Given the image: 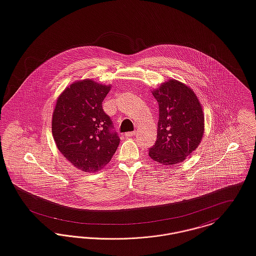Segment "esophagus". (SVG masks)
Instances as JSON below:
<instances>
[{
  "mask_svg": "<svg viewBox=\"0 0 256 256\" xmlns=\"http://www.w3.org/2000/svg\"><path fill=\"white\" fill-rule=\"evenodd\" d=\"M135 134H136L135 131H133V132H127V133H125V136H126V137H133Z\"/></svg>",
  "mask_w": 256,
  "mask_h": 256,
  "instance_id": "34e87169",
  "label": "esophagus"
}]
</instances>
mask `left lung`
<instances>
[{
	"label": "left lung",
	"mask_w": 256,
	"mask_h": 256,
	"mask_svg": "<svg viewBox=\"0 0 256 256\" xmlns=\"http://www.w3.org/2000/svg\"><path fill=\"white\" fill-rule=\"evenodd\" d=\"M152 94L160 106L158 139L148 156L162 165L183 162L200 144L204 132L202 104L186 84L169 79Z\"/></svg>",
	"instance_id": "left-lung-1"
}]
</instances>
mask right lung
<instances>
[{
  "instance_id": "add662e5",
  "label": "right lung",
  "mask_w": 256,
  "mask_h": 256,
  "mask_svg": "<svg viewBox=\"0 0 256 256\" xmlns=\"http://www.w3.org/2000/svg\"><path fill=\"white\" fill-rule=\"evenodd\" d=\"M112 85L93 79L72 83L60 94L52 112V132L60 154L84 172L102 169L116 154L120 139L102 104Z\"/></svg>"
}]
</instances>
